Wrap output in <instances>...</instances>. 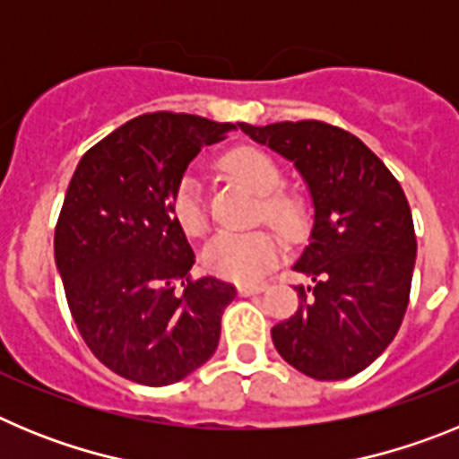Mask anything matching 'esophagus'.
Wrapping results in <instances>:
<instances>
[{
	"mask_svg": "<svg viewBox=\"0 0 459 459\" xmlns=\"http://www.w3.org/2000/svg\"><path fill=\"white\" fill-rule=\"evenodd\" d=\"M264 290H266V285H238V294H241V296L262 294Z\"/></svg>",
	"mask_w": 459,
	"mask_h": 459,
	"instance_id": "1",
	"label": "esophagus"
}]
</instances>
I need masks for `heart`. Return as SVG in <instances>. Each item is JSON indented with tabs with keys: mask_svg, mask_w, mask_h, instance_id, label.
Returning <instances> with one entry per match:
<instances>
[{
	"mask_svg": "<svg viewBox=\"0 0 459 459\" xmlns=\"http://www.w3.org/2000/svg\"><path fill=\"white\" fill-rule=\"evenodd\" d=\"M225 169L246 188L253 190L257 197H264L262 213L275 230H280L282 234H296L301 230V206L290 195L278 193L282 186V174L269 153L253 147L234 149L225 156ZM172 211L186 234L197 237L206 230L202 186L190 174L184 177L179 188L174 190ZM280 253H282V246H280L278 237L264 232V230L246 234L222 232L206 241V246L202 248V266L211 275L250 285L273 269Z\"/></svg>",
	"mask_w": 459,
	"mask_h": 459,
	"instance_id": "1",
	"label": "heart"
}]
</instances>
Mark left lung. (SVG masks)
<instances>
[{"mask_svg":"<svg viewBox=\"0 0 459 459\" xmlns=\"http://www.w3.org/2000/svg\"><path fill=\"white\" fill-rule=\"evenodd\" d=\"M294 163L312 200V230L291 266L301 306L271 328L275 350L303 375H359L403 324L416 264V234L403 186L356 135L324 121L238 124Z\"/></svg>","mask_w":459,"mask_h":459,"instance_id":"1","label":"left lung"}]
</instances>
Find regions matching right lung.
I'll list each match as a JSON object with an SVG mask.
<instances>
[{
  "mask_svg": "<svg viewBox=\"0 0 459 459\" xmlns=\"http://www.w3.org/2000/svg\"><path fill=\"white\" fill-rule=\"evenodd\" d=\"M230 131L195 115L135 117L89 149L68 184L55 262L71 315L103 366L144 386L204 366L237 296L213 275L188 278L195 253L172 211L195 156Z\"/></svg>",
  "mask_w": 459,
  "mask_h": 459,
  "instance_id": "add662e5",
  "label": "right lung"
}]
</instances>
